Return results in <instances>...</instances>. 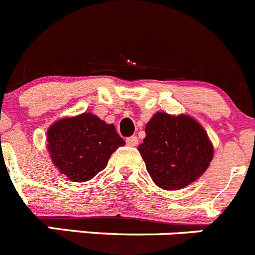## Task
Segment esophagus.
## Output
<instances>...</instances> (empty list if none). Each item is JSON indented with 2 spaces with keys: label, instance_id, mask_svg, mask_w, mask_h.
I'll use <instances>...</instances> for the list:
<instances>
[{
  "label": "esophagus",
  "instance_id": "1",
  "mask_svg": "<svg viewBox=\"0 0 255 255\" xmlns=\"http://www.w3.org/2000/svg\"><path fill=\"white\" fill-rule=\"evenodd\" d=\"M126 142H127L128 146L134 147V146H137V144H138V138H137L135 135H132V137H128V138L126 139Z\"/></svg>",
  "mask_w": 255,
  "mask_h": 255
}]
</instances>
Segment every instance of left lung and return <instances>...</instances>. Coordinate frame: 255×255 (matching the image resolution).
<instances>
[{
	"label": "left lung",
	"instance_id": "8db88e82",
	"mask_svg": "<svg viewBox=\"0 0 255 255\" xmlns=\"http://www.w3.org/2000/svg\"><path fill=\"white\" fill-rule=\"evenodd\" d=\"M138 151L154 184L180 190L196 181L214 156L208 133L189 116L157 112L146 126Z\"/></svg>",
	"mask_w": 255,
	"mask_h": 255
}]
</instances>
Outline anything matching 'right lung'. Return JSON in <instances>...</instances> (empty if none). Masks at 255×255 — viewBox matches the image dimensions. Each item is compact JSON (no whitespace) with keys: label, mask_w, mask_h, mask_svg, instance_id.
Wrapping results in <instances>:
<instances>
[{"label":"right lung","mask_w":255,"mask_h":255,"mask_svg":"<svg viewBox=\"0 0 255 255\" xmlns=\"http://www.w3.org/2000/svg\"><path fill=\"white\" fill-rule=\"evenodd\" d=\"M126 144L113 125L92 113L63 118L47 129L52 162L74 182H85L104 170L112 153Z\"/></svg>","instance_id":"1"}]
</instances>
